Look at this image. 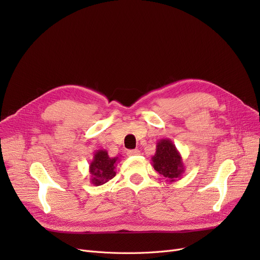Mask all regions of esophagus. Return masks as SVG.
Returning a JSON list of instances; mask_svg holds the SVG:
<instances>
[{"label": "esophagus", "mask_w": 260, "mask_h": 260, "mask_svg": "<svg viewBox=\"0 0 260 260\" xmlns=\"http://www.w3.org/2000/svg\"><path fill=\"white\" fill-rule=\"evenodd\" d=\"M140 154H141V152H140V149H138V148H136V149H129V151L127 152L128 156H138Z\"/></svg>", "instance_id": "esophagus-1"}]
</instances>
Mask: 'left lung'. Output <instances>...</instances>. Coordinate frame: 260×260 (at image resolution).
<instances>
[{
	"instance_id": "obj_1",
	"label": "left lung",
	"mask_w": 260,
	"mask_h": 260,
	"mask_svg": "<svg viewBox=\"0 0 260 260\" xmlns=\"http://www.w3.org/2000/svg\"><path fill=\"white\" fill-rule=\"evenodd\" d=\"M152 165L154 169L170 183L182 177L185 170L182 156L175 143L167 138L160 139L157 142L155 155L152 157Z\"/></svg>"
}]
</instances>
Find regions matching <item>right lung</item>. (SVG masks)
Returning a JSON list of instances; mask_svg holds the SVG:
<instances>
[{
  "label": "right lung",
  "instance_id": "add662e5",
  "mask_svg": "<svg viewBox=\"0 0 260 260\" xmlns=\"http://www.w3.org/2000/svg\"><path fill=\"white\" fill-rule=\"evenodd\" d=\"M119 161V157H111L106 149H98L94 153L93 159L90 162L89 172L91 183L95 186L102 185L116 176V164Z\"/></svg>",
  "mask_w": 260,
  "mask_h": 260
}]
</instances>
